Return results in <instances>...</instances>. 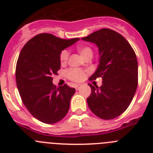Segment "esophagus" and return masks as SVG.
Listing matches in <instances>:
<instances>
[{
    "label": "esophagus",
    "mask_w": 153,
    "mask_h": 153,
    "mask_svg": "<svg viewBox=\"0 0 153 153\" xmlns=\"http://www.w3.org/2000/svg\"><path fill=\"white\" fill-rule=\"evenodd\" d=\"M80 87H81V85L80 84H78V85H76L75 86V89L76 90H79V89H80Z\"/></svg>",
    "instance_id": "esophagus-1"
}]
</instances>
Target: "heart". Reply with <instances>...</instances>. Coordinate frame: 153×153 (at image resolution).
Listing matches in <instances>:
<instances>
[{
    "label": "heart",
    "mask_w": 153,
    "mask_h": 153,
    "mask_svg": "<svg viewBox=\"0 0 153 153\" xmlns=\"http://www.w3.org/2000/svg\"><path fill=\"white\" fill-rule=\"evenodd\" d=\"M78 52L80 53V55L85 58L86 56L92 55L93 56V51L91 48L86 46H79L77 47ZM69 59V52L67 50L62 51L60 55V60L61 63H66ZM67 76L70 79L74 81H80L84 77V73L80 70L78 69H70L67 71Z\"/></svg>",
    "instance_id": "obj_1"
}]
</instances>
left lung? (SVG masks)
Here are the masks:
<instances>
[{"label": "left lung", "instance_id": "1", "mask_svg": "<svg viewBox=\"0 0 153 153\" xmlns=\"http://www.w3.org/2000/svg\"><path fill=\"white\" fill-rule=\"evenodd\" d=\"M82 40L96 44L98 67L90 79L102 77V86L90 84L87 104L96 116L112 120L129 106L138 84V62L134 51L123 36L110 29L95 31Z\"/></svg>", "mask_w": 153, "mask_h": 153}]
</instances>
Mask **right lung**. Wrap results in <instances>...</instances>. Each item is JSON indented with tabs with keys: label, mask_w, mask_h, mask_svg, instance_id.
<instances>
[{
	"label": "right lung",
	"mask_w": 153,
	"mask_h": 153,
	"mask_svg": "<svg viewBox=\"0 0 153 153\" xmlns=\"http://www.w3.org/2000/svg\"><path fill=\"white\" fill-rule=\"evenodd\" d=\"M79 40L40 33L30 39L20 53L16 67L17 89L28 111L44 123H56L68 113L75 89L67 84L56 87L52 76L60 68L62 51Z\"/></svg>",
	"instance_id": "obj_1"
}]
</instances>
